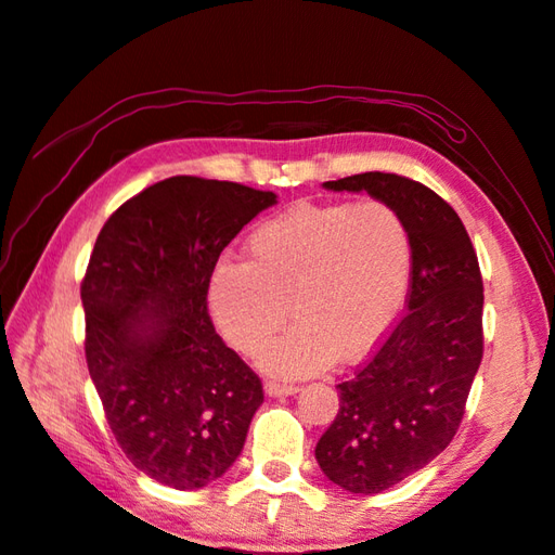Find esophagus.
<instances>
[{
    "instance_id": "obj_1",
    "label": "esophagus",
    "mask_w": 555,
    "mask_h": 555,
    "mask_svg": "<svg viewBox=\"0 0 555 555\" xmlns=\"http://www.w3.org/2000/svg\"><path fill=\"white\" fill-rule=\"evenodd\" d=\"M299 386L295 384H280V382H266V393L268 396H292L297 393Z\"/></svg>"
}]
</instances>
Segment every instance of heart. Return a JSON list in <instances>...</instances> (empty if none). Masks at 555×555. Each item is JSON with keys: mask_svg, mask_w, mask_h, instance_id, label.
<instances>
[{"mask_svg": "<svg viewBox=\"0 0 555 555\" xmlns=\"http://www.w3.org/2000/svg\"><path fill=\"white\" fill-rule=\"evenodd\" d=\"M244 254V263L212 268L207 309L248 358L268 348L292 309L297 326L260 358L285 376L362 360L393 326L411 285V229L382 201L295 205L258 224Z\"/></svg>", "mask_w": 555, "mask_h": 555, "instance_id": "1", "label": "heart"}]
</instances>
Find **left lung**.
Masks as SVG:
<instances>
[{"instance_id": "obj_1", "label": "left lung", "mask_w": 555, "mask_h": 555, "mask_svg": "<svg viewBox=\"0 0 555 555\" xmlns=\"http://www.w3.org/2000/svg\"><path fill=\"white\" fill-rule=\"evenodd\" d=\"M323 188L389 203L413 242L405 313L336 386L340 411L317 444L328 480L374 495L421 472L456 435L483 358V280L462 219L427 185L370 171Z\"/></svg>"}]
</instances>
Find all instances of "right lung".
<instances>
[{"instance_id":"1","label":"right lung","mask_w":555,"mask_h":555,"mask_svg":"<svg viewBox=\"0 0 555 555\" xmlns=\"http://www.w3.org/2000/svg\"><path fill=\"white\" fill-rule=\"evenodd\" d=\"M278 203L242 183L173 176L115 210L81 282L87 364L125 456L176 490L229 472L263 403L207 313L224 246Z\"/></svg>"}]
</instances>
